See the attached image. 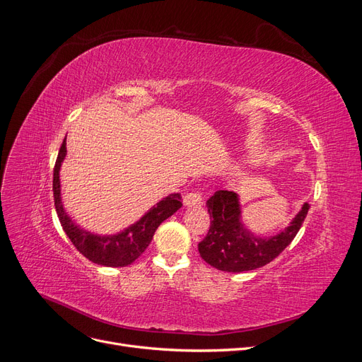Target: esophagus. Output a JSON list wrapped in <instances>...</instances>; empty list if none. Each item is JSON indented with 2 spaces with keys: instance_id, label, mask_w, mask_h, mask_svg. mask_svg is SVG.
Segmentation results:
<instances>
[{
  "instance_id": "esophagus-1",
  "label": "esophagus",
  "mask_w": 362,
  "mask_h": 362,
  "mask_svg": "<svg viewBox=\"0 0 362 362\" xmlns=\"http://www.w3.org/2000/svg\"><path fill=\"white\" fill-rule=\"evenodd\" d=\"M202 204V196L198 192H190L184 196L185 206H199Z\"/></svg>"
}]
</instances>
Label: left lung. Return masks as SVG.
Listing matches in <instances>:
<instances>
[{
    "label": "left lung",
    "mask_w": 362,
    "mask_h": 362,
    "mask_svg": "<svg viewBox=\"0 0 362 362\" xmlns=\"http://www.w3.org/2000/svg\"><path fill=\"white\" fill-rule=\"evenodd\" d=\"M210 229L198 245L208 264L223 272H247L269 264L286 249L299 233L310 205L303 204L290 225L276 235L258 237L245 228L238 194L228 190L216 192L206 201Z\"/></svg>",
    "instance_id": "1"
}]
</instances>
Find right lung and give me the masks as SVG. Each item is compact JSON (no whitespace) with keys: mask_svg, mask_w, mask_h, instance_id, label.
I'll return each mask as SVG.
<instances>
[{"mask_svg":"<svg viewBox=\"0 0 362 362\" xmlns=\"http://www.w3.org/2000/svg\"><path fill=\"white\" fill-rule=\"evenodd\" d=\"M64 157H66V139L63 140L56 166H54V205H56V211L64 233L69 237L72 245L95 264L105 267H124L134 262L149 246L160 223L182 206L181 194L173 193L163 198L139 222L128 226L122 233L115 235L92 234L78 225H75L63 208L60 193V168Z\"/></svg>","mask_w":362,"mask_h":362,"instance_id":"obj_1","label":"right lung"}]
</instances>
